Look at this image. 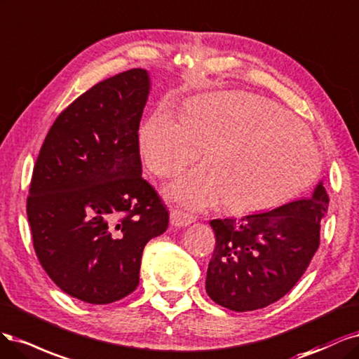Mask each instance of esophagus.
Instances as JSON below:
<instances>
[{
  "label": "esophagus",
  "instance_id": "34e87169",
  "mask_svg": "<svg viewBox=\"0 0 359 359\" xmlns=\"http://www.w3.org/2000/svg\"><path fill=\"white\" fill-rule=\"evenodd\" d=\"M192 221H194L192 217L187 216V215L182 213V212H177V210H171V212H170V224H171L172 226H177V228L187 226V225H189Z\"/></svg>",
  "mask_w": 359,
  "mask_h": 359
}]
</instances>
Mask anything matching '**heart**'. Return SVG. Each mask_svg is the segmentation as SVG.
<instances>
[{
	"instance_id": "b5f03b06",
	"label": "heart",
	"mask_w": 359,
	"mask_h": 359,
	"mask_svg": "<svg viewBox=\"0 0 359 359\" xmlns=\"http://www.w3.org/2000/svg\"><path fill=\"white\" fill-rule=\"evenodd\" d=\"M138 144L150 172L175 177L205 150L207 164L165 188L189 212L224 200L231 212H258L289 201L310 187L320 168L306 126L269 98L216 92L194 98L183 119L165 109L142 125Z\"/></svg>"
}]
</instances>
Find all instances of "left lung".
Segmentation results:
<instances>
[{
    "instance_id": "8db88e82",
    "label": "left lung",
    "mask_w": 359,
    "mask_h": 359,
    "mask_svg": "<svg viewBox=\"0 0 359 359\" xmlns=\"http://www.w3.org/2000/svg\"><path fill=\"white\" fill-rule=\"evenodd\" d=\"M330 198L322 183L309 198L271 212L213 219L216 248L207 269L205 291L234 311L267 307L286 295L319 248L320 221Z\"/></svg>"
}]
</instances>
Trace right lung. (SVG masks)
<instances>
[{
    "instance_id": "right-lung-1",
    "label": "right lung",
    "mask_w": 359,
    "mask_h": 359,
    "mask_svg": "<svg viewBox=\"0 0 359 359\" xmlns=\"http://www.w3.org/2000/svg\"><path fill=\"white\" fill-rule=\"evenodd\" d=\"M149 86L142 68L92 86L55 119L34 165V250L61 291L89 304L131 294L146 243L168 226L165 204L142 177L138 126Z\"/></svg>"
}]
</instances>
